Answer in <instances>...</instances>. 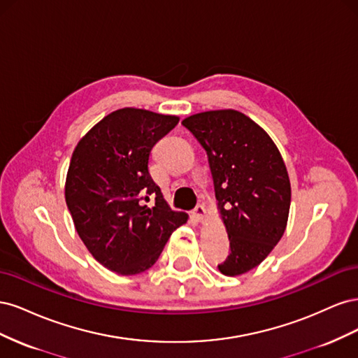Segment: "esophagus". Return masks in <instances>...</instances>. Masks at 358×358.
<instances>
[{
    "mask_svg": "<svg viewBox=\"0 0 358 358\" xmlns=\"http://www.w3.org/2000/svg\"><path fill=\"white\" fill-rule=\"evenodd\" d=\"M206 215H208V210H206L203 204H199L197 208L192 210V218L196 220L197 222H203L206 220Z\"/></svg>",
    "mask_w": 358,
    "mask_h": 358,
    "instance_id": "esophagus-1",
    "label": "esophagus"
}]
</instances>
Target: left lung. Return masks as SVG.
Listing matches in <instances>:
<instances>
[{
  "mask_svg": "<svg viewBox=\"0 0 358 358\" xmlns=\"http://www.w3.org/2000/svg\"><path fill=\"white\" fill-rule=\"evenodd\" d=\"M182 124L209 157L218 215L231 249L220 272L243 275L264 262L287 229L291 185L282 155L242 112H201Z\"/></svg>",
  "mask_w": 358,
  "mask_h": 358,
  "instance_id": "1",
  "label": "left lung"
}]
</instances>
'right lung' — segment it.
<instances>
[{
  "label": "right lung",
  "mask_w": 358,
  "mask_h": 358,
  "mask_svg": "<svg viewBox=\"0 0 358 358\" xmlns=\"http://www.w3.org/2000/svg\"><path fill=\"white\" fill-rule=\"evenodd\" d=\"M179 122L124 107L104 116L76 145L66 178V203L82 242L106 268L124 276L152 267L169 237L188 221L171 210L149 175L150 150ZM156 199L150 208L148 196Z\"/></svg>",
  "instance_id": "obj_1"
}]
</instances>
